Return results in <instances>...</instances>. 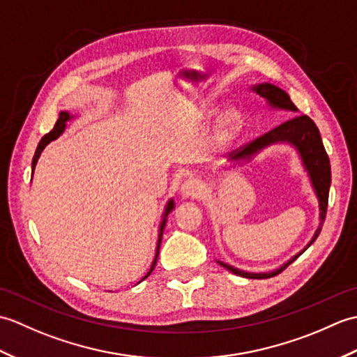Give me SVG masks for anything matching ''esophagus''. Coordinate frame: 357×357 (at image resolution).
Here are the masks:
<instances>
[{
  "label": "esophagus",
  "instance_id": "obj_1",
  "mask_svg": "<svg viewBox=\"0 0 357 357\" xmlns=\"http://www.w3.org/2000/svg\"><path fill=\"white\" fill-rule=\"evenodd\" d=\"M202 193V184L198 179H187L184 184L181 185V195L185 196V198H198Z\"/></svg>",
  "mask_w": 357,
  "mask_h": 357
}]
</instances>
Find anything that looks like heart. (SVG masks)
I'll use <instances>...</instances> for the list:
<instances>
[{"mask_svg": "<svg viewBox=\"0 0 357 357\" xmlns=\"http://www.w3.org/2000/svg\"><path fill=\"white\" fill-rule=\"evenodd\" d=\"M241 128V116L238 112L227 113L221 123V136L222 138H230L231 135L236 133Z\"/></svg>", "mask_w": 357, "mask_h": 357, "instance_id": "heart-1", "label": "heart"}]
</instances>
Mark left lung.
<instances>
[{"mask_svg":"<svg viewBox=\"0 0 357 357\" xmlns=\"http://www.w3.org/2000/svg\"><path fill=\"white\" fill-rule=\"evenodd\" d=\"M255 92L257 95H261L262 98L268 101L271 107H278V109H284V110H290V112H298V107L291 102L290 96H288L287 92H284L282 89H279L273 84H259L253 87ZM276 142H288L298 150V153L301 155L302 164H304L305 170L308 172V176L312 179V185L316 192L317 199H319V210H321V225L319 229L316 230L313 239L310 241V244L304 248L305 250L313 244L316 238L319 236L322 224L325 221V215H327V207H328V192H330V184H331V169H330V159L327 151L324 149L322 138L319 133V128L316 127L312 118H308L307 115H294L293 118L284 121L282 124L276 126L275 128H271L270 132L264 133L262 136H257L256 139L250 141L245 146L239 147L238 150H234L230 153L231 161H238V159H250L257 151L262 150L264 147L270 146V144H276ZM302 255L293 256L290 261L284 264L282 267H279L278 270H273L270 273H248V271H242L231 267L229 264H224L221 261H218L219 265H222L229 271L234 273V275L242 276V278H248V279H267L279 275L280 271L285 270L288 265H290L293 261L298 259V257Z\"/></svg>","mask_w":357,"mask_h":357,"instance_id":"1","label":"left lung"}]
</instances>
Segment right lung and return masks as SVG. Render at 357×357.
I'll list each match as a JSON object with an SVG mask.
<instances>
[{
    "label": "right lung",
    "instance_id": "obj_1",
    "mask_svg": "<svg viewBox=\"0 0 357 357\" xmlns=\"http://www.w3.org/2000/svg\"><path fill=\"white\" fill-rule=\"evenodd\" d=\"M72 116L69 115V113L67 112H61L59 113V118H58V121H56V124H55V127L52 128V130L47 133V135H44L43 136V139L40 141V144H38V147H36V151H35V156H33V159H32V176H33V172H35V165H36V162H38V158H40V155H41V151L44 150V147L47 146L49 142H52L53 139H56L59 135H61L63 132H64V128H66V123L67 121H69ZM173 207H174V204H173V199H170L169 201V204H167V207H165V211H164V216H162V222H161V225H159V236H158V247H156V255H155V259H153V264H151V268H150V271L147 273L146 276H144L142 279H146V278H149L150 276V273L153 271V268H155V265H156V259H158V255H159V247H161V239H162V233H164V227H165V221H167V215L170 213V211L173 210ZM141 279V280H142Z\"/></svg>",
    "mask_w": 357,
    "mask_h": 357
}]
</instances>
